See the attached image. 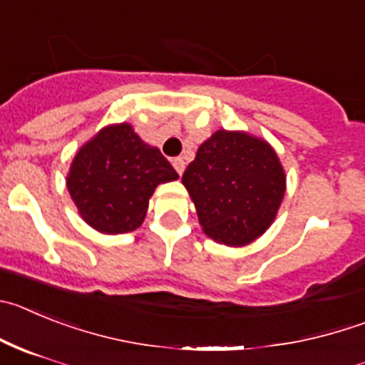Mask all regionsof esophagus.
Returning <instances> with one entry per match:
<instances>
[{
	"label": "esophagus",
	"instance_id": "1",
	"mask_svg": "<svg viewBox=\"0 0 365 365\" xmlns=\"http://www.w3.org/2000/svg\"><path fill=\"white\" fill-rule=\"evenodd\" d=\"M172 165H173V168H175V172L179 173V175H182V172H185V159H182V157H175V159L172 160Z\"/></svg>",
	"mask_w": 365,
	"mask_h": 365
}]
</instances>
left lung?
Returning <instances> with one entry per match:
<instances>
[{
    "mask_svg": "<svg viewBox=\"0 0 365 365\" xmlns=\"http://www.w3.org/2000/svg\"><path fill=\"white\" fill-rule=\"evenodd\" d=\"M182 185L206 237L242 248L275 220L286 193V172L266 139L222 128L199 146Z\"/></svg>",
    "mask_w": 365,
    "mask_h": 365,
    "instance_id": "1",
    "label": "left lung"
}]
</instances>
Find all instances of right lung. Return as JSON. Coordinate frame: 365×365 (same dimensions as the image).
<instances>
[{"instance_id":"1","label":"right lung","mask_w":365,"mask_h":365,"mask_svg":"<svg viewBox=\"0 0 365 365\" xmlns=\"http://www.w3.org/2000/svg\"><path fill=\"white\" fill-rule=\"evenodd\" d=\"M177 179L159 148L125 121L106 125L76 152L66 188L90 228L119 235L139 228L157 186Z\"/></svg>"}]
</instances>
